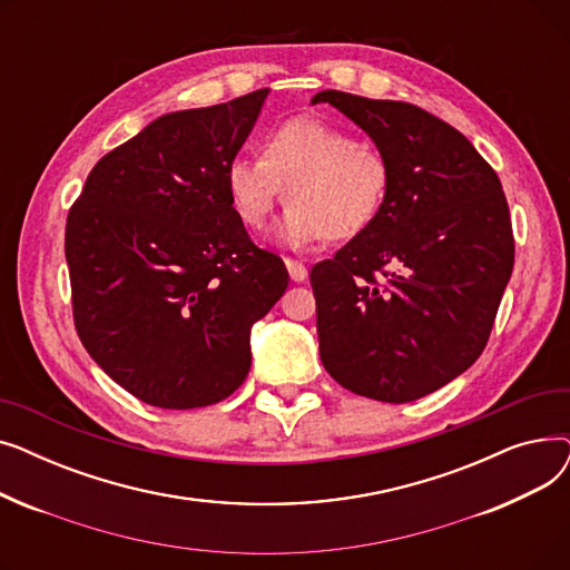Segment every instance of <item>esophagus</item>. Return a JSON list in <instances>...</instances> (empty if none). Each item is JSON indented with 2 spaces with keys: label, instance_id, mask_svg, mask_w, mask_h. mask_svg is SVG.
Instances as JSON below:
<instances>
[{
  "label": "esophagus",
  "instance_id": "1",
  "mask_svg": "<svg viewBox=\"0 0 570 570\" xmlns=\"http://www.w3.org/2000/svg\"><path fill=\"white\" fill-rule=\"evenodd\" d=\"M286 269H288V275H291L293 282H305L307 279V267L301 261L286 258Z\"/></svg>",
  "mask_w": 570,
  "mask_h": 570
}]
</instances>
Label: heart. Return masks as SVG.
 Wrapping results in <instances>:
<instances>
[{
	"label": "heart",
	"instance_id": "b5f03b06",
	"mask_svg": "<svg viewBox=\"0 0 570 570\" xmlns=\"http://www.w3.org/2000/svg\"><path fill=\"white\" fill-rule=\"evenodd\" d=\"M391 168L381 149L316 117H295L267 131L261 157L226 166L237 219L261 228L286 191L279 237L291 247L351 239L379 217Z\"/></svg>",
	"mask_w": 570,
	"mask_h": 570
}]
</instances>
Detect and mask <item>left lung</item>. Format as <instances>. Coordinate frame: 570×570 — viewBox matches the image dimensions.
<instances>
[{"label":"left lung","mask_w":570,"mask_h":570,"mask_svg":"<svg viewBox=\"0 0 570 570\" xmlns=\"http://www.w3.org/2000/svg\"><path fill=\"white\" fill-rule=\"evenodd\" d=\"M312 104L353 119L391 168L372 226L309 273L321 363L355 395L413 402L469 370L490 340L515 263L499 175L413 104L337 89Z\"/></svg>","instance_id":"left-lung-1"}]
</instances>
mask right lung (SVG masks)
I'll return each instance as SVG.
<instances>
[{
	"mask_svg": "<svg viewBox=\"0 0 570 570\" xmlns=\"http://www.w3.org/2000/svg\"><path fill=\"white\" fill-rule=\"evenodd\" d=\"M265 97L161 115L99 159L69 209L76 333L149 406L233 395L252 367V325L288 286L284 261L252 243L226 187Z\"/></svg>",
	"mask_w": 570,
	"mask_h": 570,
	"instance_id": "add662e5",
	"label": "right lung"
}]
</instances>
